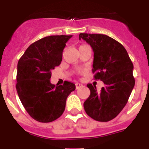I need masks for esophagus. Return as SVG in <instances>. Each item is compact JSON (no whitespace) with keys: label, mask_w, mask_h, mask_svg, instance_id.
<instances>
[{"label":"esophagus","mask_w":149,"mask_h":149,"mask_svg":"<svg viewBox=\"0 0 149 149\" xmlns=\"http://www.w3.org/2000/svg\"><path fill=\"white\" fill-rule=\"evenodd\" d=\"M83 86V84H80V83H76V89H78V88H81V87Z\"/></svg>","instance_id":"obj_1"}]
</instances>
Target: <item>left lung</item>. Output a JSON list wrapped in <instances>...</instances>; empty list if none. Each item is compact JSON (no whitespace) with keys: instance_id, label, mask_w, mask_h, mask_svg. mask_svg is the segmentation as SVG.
Returning <instances> with one entry per match:
<instances>
[{"instance_id":"obj_1","label":"left lung","mask_w":149,"mask_h":149,"mask_svg":"<svg viewBox=\"0 0 149 149\" xmlns=\"http://www.w3.org/2000/svg\"><path fill=\"white\" fill-rule=\"evenodd\" d=\"M81 39L94 52V79L104 84L100 91L96 86L87 84L90 95L84 102V109L92 119L108 122L123 110L134 87L133 63L125 48L109 36L81 33Z\"/></svg>"}]
</instances>
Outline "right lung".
Listing matches in <instances>:
<instances>
[{
    "mask_svg": "<svg viewBox=\"0 0 149 149\" xmlns=\"http://www.w3.org/2000/svg\"><path fill=\"white\" fill-rule=\"evenodd\" d=\"M72 35L44 37L32 43L17 65L16 88L29 115L40 123H49L62 115L67 97L76 89L74 84L50 83L51 71L62 61L63 51Z\"/></svg>",
    "mask_w": 149,
    "mask_h": 149,
    "instance_id": "1",
    "label": "right lung"
}]
</instances>
